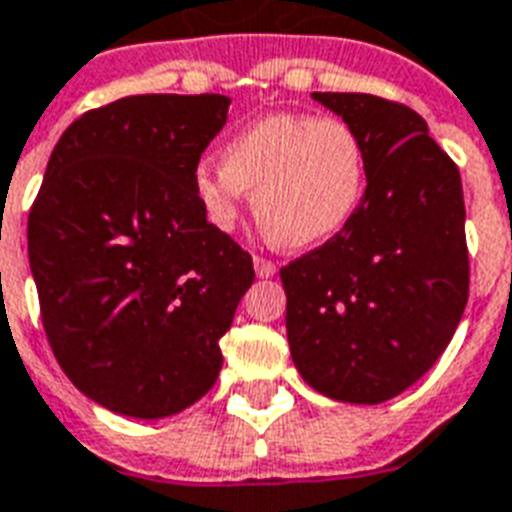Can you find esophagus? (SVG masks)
I'll return each instance as SVG.
<instances>
[{"instance_id":"esophagus-1","label":"esophagus","mask_w":512,"mask_h":512,"mask_svg":"<svg viewBox=\"0 0 512 512\" xmlns=\"http://www.w3.org/2000/svg\"><path fill=\"white\" fill-rule=\"evenodd\" d=\"M255 271H257V276L268 279V276H273V273H276V263H273V260H265V257H255Z\"/></svg>"}]
</instances>
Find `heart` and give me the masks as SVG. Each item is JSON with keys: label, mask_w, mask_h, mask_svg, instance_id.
Masks as SVG:
<instances>
[{"label": "heart", "mask_w": 512, "mask_h": 512, "mask_svg": "<svg viewBox=\"0 0 512 512\" xmlns=\"http://www.w3.org/2000/svg\"><path fill=\"white\" fill-rule=\"evenodd\" d=\"M370 179L362 134L346 120L317 115L260 117L222 147V163L193 169V193L212 228L230 233L252 190L268 236L290 249L333 239L360 212Z\"/></svg>", "instance_id": "1"}]
</instances>
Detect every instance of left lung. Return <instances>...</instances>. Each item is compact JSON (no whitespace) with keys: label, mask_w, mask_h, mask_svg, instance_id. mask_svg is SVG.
<instances>
[{"label":"left lung","mask_w":512,"mask_h":512,"mask_svg":"<svg viewBox=\"0 0 512 512\" xmlns=\"http://www.w3.org/2000/svg\"><path fill=\"white\" fill-rule=\"evenodd\" d=\"M368 144L360 212L282 268L295 368L322 395L376 405L416 384L467 306L462 177L424 117L370 93H314Z\"/></svg>","instance_id":"8db88e82"}]
</instances>
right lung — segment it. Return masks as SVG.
<instances>
[{
	"instance_id": "obj_1",
	"label": "right lung",
	"mask_w": 512,
	"mask_h": 512,
	"mask_svg": "<svg viewBox=\"0 0 512 512\" xmlns=\"http://www.w3.org/2000/svg\"><path fill=\"white\" fill-rule=\"evenodd\" d=\"M220 93H144L58 139L29 212V265L58 365L115 413L163 419L209 392L252 255L206 222L193 169L228 117Z\"/></svg>"
}]
</instances>
